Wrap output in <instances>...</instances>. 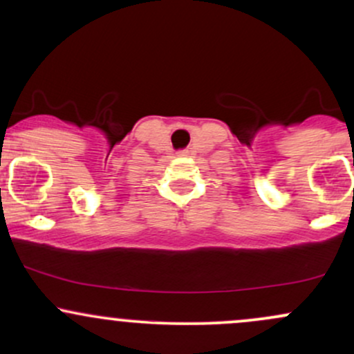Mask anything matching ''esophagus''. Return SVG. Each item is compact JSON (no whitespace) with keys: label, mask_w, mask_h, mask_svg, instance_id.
<instances>
[{"label":"esophagus","mask_w":354,"mask_h":354,"mask_svg":"<svg viewBox=\"0 0 354 354\" xmlns=\"http://www.w3.org/2000/svg\"><path fill=\"white\" fill-rule=\"evenodd\" d=\"M180 154H181V156H183V154H185V151H181V153H180Z\"/></svg>","instance_id":"1"}]
</instances>
